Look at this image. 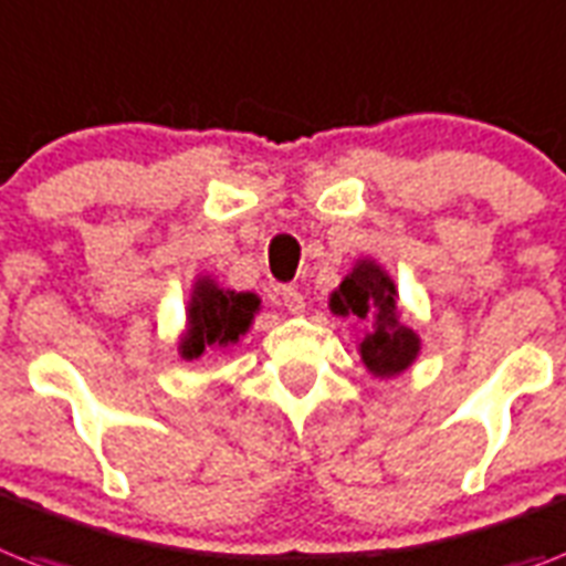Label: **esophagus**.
Returning a JSON list of instances; mask_svg holds the SVG:
<instances>
[{
	"label": "esophagus",
	"instance_id": "34e87169",
	"mask_svg": "<svg viewBox=\"0 0 566 566\" xmlns=\"http://www.w3.org/2000/svg\"><path fill=\"white\" fill-rule=\"evenodd\" d=\"M277 294H280V303H283V306H286L292 315H301V312L306 310V303H303V294H301V289H297V286H280Z\"/></svg>",
	"mask_w": 566,
	"mask_h": 566
}]
</instances>
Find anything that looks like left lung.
Here are the masks:
<instances>
[{"mask_svg":"<svg viewBox=\"0 0 566 566\" xmlns=\"http://www.w3.org/2000/svg\"><path fill=\"white\" fill-rule=\"evenodd\" d=\"M329 312L370 321L367 333L358 338V356L370 376H401L422 353L417 329L401 321L399 289L394 277L373 256H358L347 277L329 294Z\"/></svg>","mask_w":566,"mask_h":566,"instance_id":"8db88e82","label":"left lung"}]
</instances>
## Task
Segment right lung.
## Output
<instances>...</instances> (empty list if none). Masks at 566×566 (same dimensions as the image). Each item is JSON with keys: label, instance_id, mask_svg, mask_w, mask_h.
<instances>
[{"label": "right lung", "instance_id": "1", "mask_svg": "<svg viewBox=\"0 0 566 566\" xmlns=\"http://www.w3.org/2000/svg\"><path fill=\"white\" fill-rule=\"evenodd\" d=\"M260 294L222 289L210 274H199L190 286L185 306V329L176 347L185 361H199L208 353H226L231 344H240L260 312Z\"/></svg>", "mask_w": 566, "mask_h": 566}]
</instances>
